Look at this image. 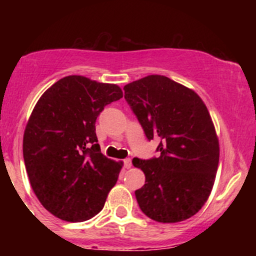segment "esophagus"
Segmentation results:
<instances>
[{
    "label": "esophagus",
    "instance_id": "esophagus-1",
    "mask_svg": "<svg viewBox=\"0 0 256 256\" xmlns=\"http://www.w3.org/2000/svg\"><path fill=\"white\" fill-rule=\"evenodd\" d=\"M131 158H125L124 160V166H125V168H130L131 167Z\"/></svg>",
    "mask_w": 256,
    "mask_h": 256
}]
</instances>
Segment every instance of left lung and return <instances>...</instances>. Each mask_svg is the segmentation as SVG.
<instances>
[{
	"label": "left lung",
	"instance_id": "1",
	"mask_svg": "<svg viewBox=\"0 0 256 256\" xmlns=\"http://www.w3.org/2000/svg\"><path fill=\"white\" fill-rule=\"evenodd\" d=\"M125 100L149 140L160 138V156L132 160L146 174L134 192L140 210L158 222L192 218L216 180L219 140L207 107L195 91L152 74L125 85Z\"/></svg>",
	"mask_w": 256,
	"mask_h": 256
}]
</instances>
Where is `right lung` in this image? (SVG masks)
Segmentation results:
<instances>
[{"label":"right lung","mask_w":256,"mask_h":256,"mask_svg":"<svg viewBox=\"0 0 256 256\" xmlns=\"http://www.w3.org/2000/svg\"><path fill=\"white\" fill-rule=\"evenodd\" d=\"M122 98L116 84L68 76L40 96L26 124L22 154L34 195L66 222H85L104 208L122 162L100 149L95 122Z\"/></svg>","instance_id":"right-lung-1"}]
</instances>
